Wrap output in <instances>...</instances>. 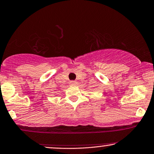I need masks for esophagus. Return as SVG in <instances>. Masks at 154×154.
I'll list each match as a JSON object with an SVG mask.
<instances>
[{
    "instance_id": "obj_1",
    "label": "esophagus",
    "mask_w": 154,
    "mask_h": 154,
    "mask_svg": "<svg viewBox=\"0 0 154 154\" xmlns=\"http://www.w3.org/2000/svg\"><path fill=\"white\" fill-rule=\"evenodd\" d=\"M69 84L71 85H77V82H76L75 81H70Z\"/></svg>"
}]
</instances>
